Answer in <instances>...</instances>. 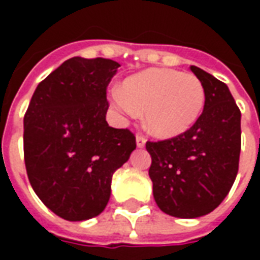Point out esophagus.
I'll list each match as a JSON object with an SVG mask.
<instances>
[{"label": "esophagus", "mask_w": 260, "mask_h": 260, "mask_svg": "<svg viewBox=\"0 0 260 260\" xmlns=\"http://www.w3.org/2000/svg\"><path fill=\"white\" fill-rule=\"evenodd\" d=\"M146 145V138L143 135H138L136 136V146L138 147H145Z\"/></svg>", "instance_id": "esophagus-1"}]
</instances>
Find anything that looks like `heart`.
I'll use <instances>...</instances> for the list:
<instances>
[{
  "instance_id": "b5f03b06",
  "label": "heart",
  "mask_w": 260,
  "mask_h": 260,
  "mask_svg": "<svg viewBox=\"0 0 260 260\" xmlns=\"http://www.w3.org/2000/svg\"><path fill=\"white\" fill-rule=\"evenodd\" d=\"M205 102V86L198 76L167 68L132 75L113 93V106L121 115L136 118L145 111L146 129L161 139L189 129L201 117Z\"/></svg>"
}]
</instances>
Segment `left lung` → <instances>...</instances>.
I'll return each mask as SVG.
<instances>
[{
    "instance_id": "left-lung-1",
    "label": "left lung",
    "mask_w": 260,
    "mask_h": 260,
    "mask_svg": "<svg viewBox=\"0 0 260 260\" xmlns=\"http://www.w3.org/2000/svg\"><path fill=\"white\" fill-rule=\"evenodd\" d=\"M191 71L206 91L199 119L181 135L146 142L154 201L160 210L180 218L205 216L224 201L241 152V111L227 85L198 67Z\"/></svg>"
}]
</instances>
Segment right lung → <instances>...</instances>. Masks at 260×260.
I'll return each instance as SVG.
<instances>
[{"label": "right lung", "mask_w": 260, "mask_h": 260, "mask_svg": "<svg viewBox=\"0 0 260 260\" xmlns=\"http://www.w3.org/2000/svg\"><path fill=\"white\" fill-rule=\"evenodd\" d=\"M119 64L74 57L42 80L23 119L26 173L40 201L82 221L107 206L111 178L136 149L129 129L108 126L107 86Z\"/></svg>", "instance_id": "1"}]
</instances>
